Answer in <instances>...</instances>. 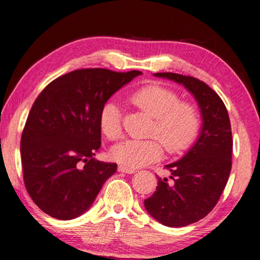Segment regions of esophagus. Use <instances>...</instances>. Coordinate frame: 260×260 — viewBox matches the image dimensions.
I'll list each match as a JSON object with an SVG mask.
<instances>
[{
    "mask_svg": "<svg viewBox=\"0 0 260 260\" xmlns=\"http://www.w3.org/2000/svg\"><path fill=\"white\" fill-rule=\"evenodd\" d=\"M118 171L122 173H127V174H133L135 172L134 169H128V167H125L122 165H119V167H118Z\"/></svg>",
    "mask_w": 260,
    "mask_h": 260,
    "instance_id": "34e87169",
    "label": "esophagus"
}]
</instances>
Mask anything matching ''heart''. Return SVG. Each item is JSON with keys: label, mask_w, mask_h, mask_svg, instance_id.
Returning <instances> with one entry per match:
<instances>
[{"label": "heart", "mask_w": 260, "mask_h": 260, "mask_svg": "<svg viewBox=\"0 0 260 260\" xmlns=\"http://www.w3.org/2000/svg\"><path fill=\"white\" fill-rule=\"evenodd\" d=\"M135 107L153 118L150 135L161 140L167 151L178 153L190 146L201 128V117L192 104L180 102L174 90L152 83L131 95ZM100 128L110 140L121 135V112L116 102L103 105L99 118ZM162 155V146L156 138L147 140L128 139L113 146L110 156L114 161L128 169H138L158 160Z\"/></svg>", "instance_id": "heart-1"}]
</instances>
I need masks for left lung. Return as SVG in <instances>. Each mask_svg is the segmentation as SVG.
Segmentation results:
<instances>
[{"label":"left lung","instance_id":"obj_1","mask_svg":"<svg viewBox=\"0 0 260 260\" xmlns=\"http://www.w3.org/2000/svg\"><path fill=\"white\" fill-rule=\"evenodd\" d=\"M182 85L199 104L202 127L196 142L179 160L165 165L170 180L158 179L144 208L158 222L184 227L206 217L218 203L232 170V129L225 104L199 79L178 73H155Z\"/></svg>","mask_w":260,"mask_h":260}]
</instances>
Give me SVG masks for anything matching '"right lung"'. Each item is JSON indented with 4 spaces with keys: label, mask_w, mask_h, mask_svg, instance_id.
<instances>
[{
    "label": "right lung",
    "mask_w": 260,
    "mask_h": 260,
    "mask_svg": "<svg viewBox=\"0 0 260 260\" xmlns=\"http://www.w3.org/2000/svg\"><path fill=\"white\" fill-rule=\"evenodd\" d=\"M142 74L76 70L50 82L35 100L20 140L24 183L43 212L71 220L90 208L116 162L96 160L99 118L108 100Z\"/></svg>",
    "instance_id": "1"
}]
</instances>
